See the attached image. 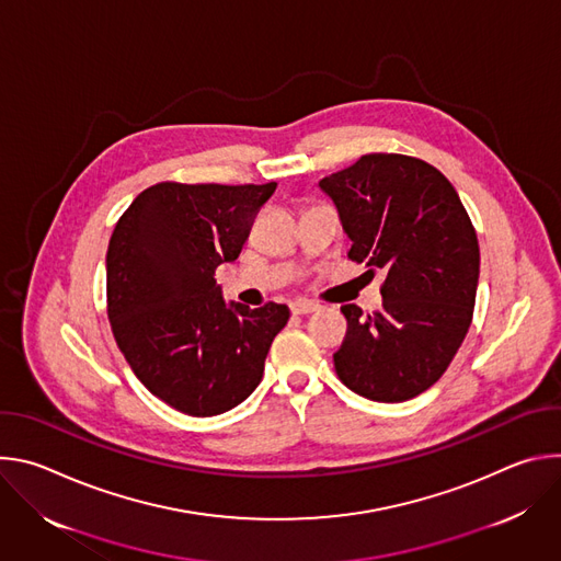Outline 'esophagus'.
Instances as JSON below:
<instances>
[{"label":"esophagus","instance_id":"1","mask_svg":"<svg viewBox=\"0 0 561 561\" xmlns=\"http://www.w3.org/2000/svg\"><path fill=\"white\" fill-rule=\"evenodd\" d=\"M317 308H319V306H317L314 301H306V299H297V301L290 304L293 314H310V312H314Z\"/></svg>","mask_w":561,"mask_h":561}]
</instances>
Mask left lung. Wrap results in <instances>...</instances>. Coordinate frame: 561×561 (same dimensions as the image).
I'll list each match as a JSON object with an SVG mask.
<instances>
[{
    "mask_svg": "<svg viewBox=\"0 0 561 561\" xmlns=\"http://www.w3.org/2000/svg\"><path fill=\"white\" fill-rule=\"evenodd\" d=\"M319 188L337 206L348 257L386 275L381 310L342 306L337 377L373 402H407L446 373L470 329L477 232L453 184L417 157L362 154Z\"/></svg>",
    "mask_w": 561,
    "mask_h": 561,
    "instance_id": "8db88e82",
    "label": "left lung"
}]
</instances>
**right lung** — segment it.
<instances>
[{"label":"right lung","mask_w":561,"mask_h":561,"mask_svg":"<svg viewBox=\"0 0 561 561\" xmlns=\"http://www.w3.org/2000/svg\"><path fill=\"white\" fill-rule=\"evenodd\" d=\"M277 184H180L141 191L106 253L108 319L137 379L180 413L210 417L257 388L290 310L226 304L215 268L234 262Z\"/></svg>","instance_id":"obj_1"}]
</instances>
